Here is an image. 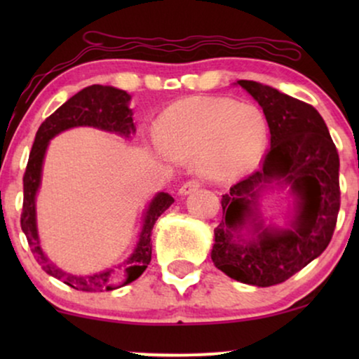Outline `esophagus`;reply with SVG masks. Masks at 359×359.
I'll use <instances>...</instances> for the list:
<instances>
[{"mask_svg":"<svg viewBox=\"0 0 359 359\" xmlns=\"http://www.w3.org/2000/svg\"><path fill=\"white\" fill-rule=\"evenodd\" d=\"M199 186H201V183H199V181H196V180L186 181V183L180 188L178 193H180V196H188L191 193H194V191H198Z\"/></svg>","mask_w":359,"mask_h":359,"instance_id":"1","label":"esophagus"}]
</instances>
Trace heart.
<instances>
[{"instance_id":"heart-1","label":"heart","mask_w":359,"mask_h":359,"mask_svg":"<svg viewBox=\"0 0 359 359\" xmlns=\"http://www.w3.org/2000/svg\"><path fill=\"white\" fill-rule=\"evenodd\" d=\"M165 151L175 158H196L212 180L248 173L262 158L268 124L253 104L229 97L189 96L166 107L156 122Z\"/></svg>"}]
</instances>
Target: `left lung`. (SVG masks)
<instances>
[{
	"instance_id": "obj_1",
	"label": "left lung",
	"mask_w": 359,
	"mask_h": 359,
	"mask_svg": "<svg viewBox=\"0 0 359 359\" xmlns=\"http://www.w3.org/2000/svg\"><path fill=\"white\" fill-rule=\"evenodd\" d=\"M235 85L262 106L271 147L262 170L222 196L210 258L235 281L268 287L301 271L330 243L340 210V158L316 107L257 81ZM273 185H289L297 199L286 228L266 226L257 212L259 194Z\"/></svg>"
}]
</instances>
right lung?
<instances>
[{
  "label": "right lung",
  "instance_id": "add662e5",
  "mask_svg": "<svg viewBox=\"0 0 359 359\" xmlns=\"http://www.w3.org/2000/svg\"><path fill=\"white\" fill-rule=\"evenodd\" d=\"M130 95L126 91L117 90L114 86L91 85L72 96L65 104L48 116L39 127L34 145L29 155V161L24 173V203L21 214V229L26 235L29 247H31L34 258L41 264L43 271L50 276L60 279L68 286L76 291L86 292H102L116 289L111 284L115 268H107L104 271L88 274V276H76V274L63 271L57 264H53L46 257L41 247L37 232V214H36V196L41 188L42 181V165L46 158V151L53 137L72 127H95V129L112 132L121 137L129 139L135 134L134 119H132V109H129ZM175 203L168 193H156L155 198L150 201L149 208L145 209L144 224L137 240L134 252L124 263L119 266L126 268V281L121 285L126 286L135 281L142 273L145 271L151 259V230L161 214Z\"/></svg>",
  "mask_w": 359,
  "mask_h": 359
}]
</instances>
